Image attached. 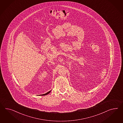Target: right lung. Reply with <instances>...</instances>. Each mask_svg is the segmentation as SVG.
<instances>
[{
	"mask_svg": "<svg viewBox=\"0 0 123 123\" xmlns=\"http://www.w3.org/2000/svg\"><path fill=\"white\" fill-rule=\"evenodd\" d=\"M51 92V91H49V92H47L46 93H45V94H43V95H41V96H45V95H47V94H48L49 93H50V92Z\"/></svg>",
	"mask_w": 123,
	"mask_h": 123,
	"instance_id": "right-lung-1",
	"label": "right lung"
}]
</instances>
